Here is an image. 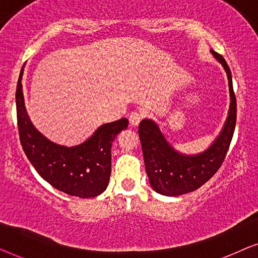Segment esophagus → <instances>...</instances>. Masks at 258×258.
Masks as SVG:
<instances>
[{"mask_svg": "<svg viewBox=\"0 0 258 258\" xmlns=\"http://www.w3.org/2000/svg\"><path fill=\"white\" fill-rule=\"evenodd\" d=\"M143 118V115L141 114V112H132V115L129 116V123L130 125L133 126H137L140 124V122L142 121Z\"/></svg>", "mask_w": 258, "mask_h": 258, "instance_id": "34e87169", "label": "esophagus"}]
</instances>
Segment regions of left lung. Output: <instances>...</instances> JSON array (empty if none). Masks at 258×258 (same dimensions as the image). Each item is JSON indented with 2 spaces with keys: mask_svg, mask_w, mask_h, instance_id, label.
I'll use <instances>...</instances> for the list:
<instances>
[{
  "mask_svg": "<svg viewBox=\"0 0 258 258\" xmlns=\"http://www.w3.org/2000/svg\"><path fill=\"white\" fill-rule=\"evenodd\" d=\"M214 58L227 73L230 104L221 132L206 150L184 154L175 149L154 119L144 118L139 125L144 165L150 186L164 196H179L199 189L213 177L223 163L236 124V97L232 77L225 59L210 50Z\"/></svg>",
  "mask_w": 258,
  "mask_h": 258,
  "instance_id": "left-lung-1",
  "label": "left lung"
}]
</instances>
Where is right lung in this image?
<instances>
[{"label":"right lung","instance_id":"obj_1","mask_svg":"<svg viewBox=\"0 0 258 258\" xmlns=\"http://www.w3.org/2000/svg\"><path fill=\"white\" fill-rule=\"evenodd\" d=\"M23 68L16 89L20 140L28 160L41 177L70 196L91 199L107 189L111 174V144L128 119L104 123L82 143L73 147L52 142L35 128L27 112L22 86Z\"/></svg>","mask_w":258,"mask_h":258}]
</instances>
